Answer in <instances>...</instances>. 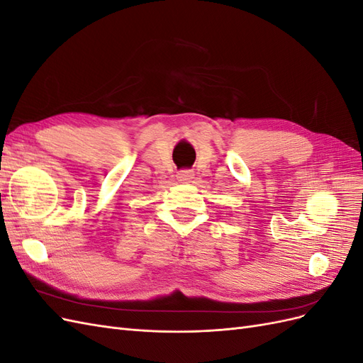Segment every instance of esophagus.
I'll return each mask as SVG.
<instances>
[{
  "mask_svg": "<svg viewBox=\"0 0 363 363\" xmlns=\"http://www.w3.org/2000/svg\"><path fill=\"white\" fill-rule=\"evenodd\" d=\"M192 177H194V172L191 169H182L177 172V179L182 183H189L192 180Z\"/></svg>",
  "mask_w": 363,
  "mask_h": 363,
  "instance_id": "1",
  "label": "esophagus"
}]
</instances>
